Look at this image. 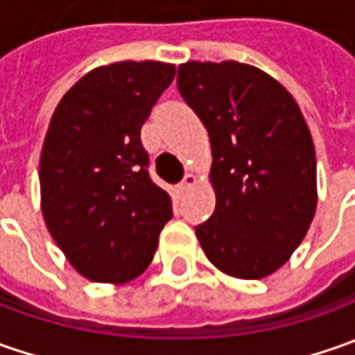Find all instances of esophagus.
<instances>
[{"label":"esophagus","mask_w":355,"mask_h":355,"mask_svg":"<svg viewBox=\"0 0 355 355\" xmlns=\"http://www.w3.org/2000/svg\"><path fill=\"white\" fill-rule=\"evenodd\" d=\"M196 182H198V178H196L193 173H185L182 184H180V189H187V187H191Z\"/></svg>","instance_id":"34e87169"}]
</instances>
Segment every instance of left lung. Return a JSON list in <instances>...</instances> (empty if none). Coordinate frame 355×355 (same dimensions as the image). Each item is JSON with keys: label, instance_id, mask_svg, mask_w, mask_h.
Segmentation results:
<instances>
[{"label": "left lung", "instance_id": "8db88e82", "mask_svg": "<svg viewBox=\"0 0 355 355\" xmlns=\"http://www.w3.org/2000/svg\"><path fill=\"white\" fill-rule=\"evenodd\" d=\"M178 89L207 128L215 211L196 227L219 270L263 279L288 261L316 211V152L291 92L251 64L185 62Z\"/></svg>", "mask_w": 355, "mask_h": 355}]
</instances>
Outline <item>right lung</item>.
Here are the masks:
<instances>
[{
  "label": "right lung",
  "mask_w": 355,
  "mask_h": 355,
  "mask_svg": "<svg viewBox=\"0 0 355 355\" xmlns=\"http://www.w3.org/2000/svg\"><path fill=\"white\" fill-rule=\"evenodd\" d=\"M173 76L175 67L159 61L94 69L51 118L39 166L43 217L69 263L94 282L142 275L173 217L140 138Z\"/></svg>",
  "instance_id": "right-lung-1"
}]
</instances>
